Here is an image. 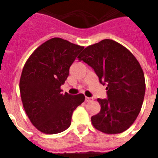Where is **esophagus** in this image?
Masks as SVG:
<instances>
[{"instance_id":"34e87169","label":"esophagus","mask_w":158,"mask_h":158,"mask_svg":"<svg viewBox=\"0 0 158 158\" xmlns=\"http://www.w3.org/2000/svg\"><path fill=\"white\" fill-rule=\"evenodd\" d=\"M91 101H92L91 98H89V97H86V98H85V102H91Z\"/></svg>"}]
</instances>
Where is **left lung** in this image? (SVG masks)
<instances>
[{
	"mask_svg": "<svg viewBox=\"0 0 158 158\" xmlns=\"http://www.w3.org/2000/svg\"><path fill=\"white\" fill-rule=\"evenodd\" d=\"M78 59L90 65L106 85L108 98H98L101 110L91 117L94 127L108 135L128 130L139 114L145 94L144 74L137 59L110 39L87 47Z\"/></svg>",
	"mask_w": 158,
	"mask_h": 158,
	"instance_id": "left-lung-1",
	"label": "left lung"
}]
</instances>
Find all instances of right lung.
Segmentation results:
<instances>
[{"mask_svg": "<svg viewBox=\"0 0 158 158\" xmlns=\"http://www.w3.org/2000/svg\"><path fill=\"white\" fill-rule=\"evenodd\" d=\"M84 47L60 38L40 45L27 60L19 80V91L26 114L37 130L54 135L71 124V117L85 97L61 93L69 67Z\"/></svg>", "mask_w": 158, "mask_h": 158, "instance_id": "right-lung-1", "label": "right lung"}]
</instances>
